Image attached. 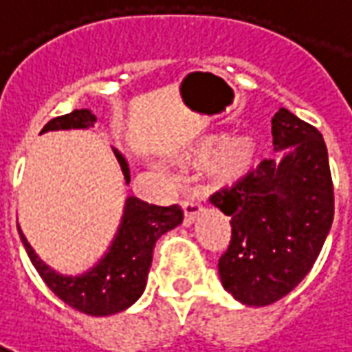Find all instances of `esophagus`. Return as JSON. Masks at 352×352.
<instances>
[{
	"label": "esophagus",
	"mask_w": 352,
	"mask_h": 352,
	"mask_svg": "<svg viewBox=\"0 0 352 352\" xmlns=\"http://www.w3.org/2000/svg\"><path fill=\"white\" fill-rule=\"evenodd\" d=\"M183 211H184V222L186 224H192L194 219L198 217L201 211H204V204H201V198L199 196H188V198L183 199Z\"/></svg>",
	"instance_id": "obj_1"
}]
</instances>
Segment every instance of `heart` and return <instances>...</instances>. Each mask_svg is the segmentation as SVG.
<instances>
[{
	"label": "heart",
	"instance_id": "heart-1",
	"mask_svg": "<svg viewBox=\"0 0 352 352\" xmlns=\"http://www.w3.org/2000/svg\"><path fill=\"white\" fill-rule=\"evenodd\" d=\"M214 145V139H207L201 143V153L211 151ZM256 156V146L254 141L247 135H232V138L222 139L219 145L214 146L213 154H211V169L213 173L224 179H236V177L243 175L245 171L254 162Z\"/></svg>",
	"mask_w": 352,
	"mask_h": 352
}]
</instances>
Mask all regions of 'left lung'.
I'll use <instances>...</instances> for the list:
<instances>
[{"label": "left lung", "instance_id": "1", "mask_svg": "<svg viewBox=\"0 0 352 352\" xmlns=\"http://www.w3.org/2000/svg\"><path fill=\"white\" fill-rule=\"evenodd\" d=\"M275 151L232 186L211 194L228 214L232 239L219 258L222 287L245 305H270L309 273L333 221V184L320 131L280 107Z\"/></svg>", "mask_w": 352, "mask_h": 352}]
</instances>
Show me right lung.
<instances>
[{
  "instance_id": "right-lung-1",
  "label": "right lung",
  "mask_w": 352,
  "mask_h": 352,
  "mask_svg": "<svg viewBox=\"0 0 352 352\" xmlns=\"http://www.w3.org/2000/svg\"><path fill=\"white\" fill-rule=\"evenodd\" d=\"M96 120L98 118L88 109H75L69 115L49 120L41 133L50 130L90 128ZM115 156L122 168L126 183H130V168L124 156L118 151H115ZM181 222L183 209L179 206H153L130 196L126 199L120 228L116 232L115 241L109 247L107 254L90 272L75 277L60 275L50 270L35 254L20 228L19 234L37 273L62 302L92 317H107L128 309L131 303L138 302L139 296L145 290L154 245L158 237L179 226Z\"/></svg>"
}]
</instances>
